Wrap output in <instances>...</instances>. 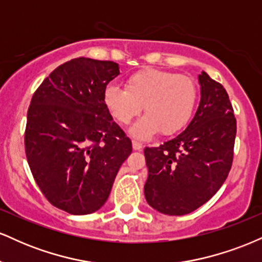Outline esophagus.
<instances>
[{"instance_id": "1", "label": "esophagus", "mask_w": 262, "mask_h": 262, "mask_svg": "<svg viewBox=\"0 0 262 262\" xmlns=\"http://www.w3.org/2000/svg\"><path fill=\"white\" fill-rule=\"evenodd\" d=\"M133 149L134 150H138V151H140L141 149H143V144L141 143H139V141H137V140H133Z\"/></svg>"}]
</instances>
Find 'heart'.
<instances>
[{
  "instance_id": "b5f03b06",
  "label": "heart",
  "mask_w": 262,
  "mask_h": 262,
  "mask_svg": "<svg viewBox=\"0 0 262 262\" xmlns=\"http://www.w3.org/2000/svg\"><path fill=\"white\" fill-rule=\"evenodd\" d=\"M198 100L196 82L186 75L144 69L125 80V89L110 85L103 91L104 107L119 124L127 125L146 114L129 129L137 139L156 133L172 135L182 130L193 116Z\"/></svg>"
}]
</instances>
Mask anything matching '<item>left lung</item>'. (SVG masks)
I'll return each instance as SVG.
<instances>
[{"mask_svg": "<svg viewBox=\"0 0 262 262\" xmlns=\"http://www.w3.org/2000/svg\"><path fill=\"white\" fill-rule=\"evenodd\" d=\"M201 101L183 132L158 148H145L148 180L144 194L150 207L167 215L200 208L222 187L233 162L236 121L229 96L202 71Z\"/></svg>", "mask_w": 262, "mask_h": 262, "instance_id": "obj_1", "label": "left lung"}]
</instances>
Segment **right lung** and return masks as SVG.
<instances>
[{
	"label": "right lung",
	"instance_id": "right-lung-1",
	"mask_svg": "<svg viewBox=\"0 0 262 262\" xmlns=\"http://www.w3.org/2000/svg\"><path fill=\"white\" fill-rule=\"evenodd\" d=\"M119 65L76 58L58 66L33 95L26 155L35 182L53 206L74 215L106 203L132 141L104 107L103 91Z\"/></svg>",
	"mask_w": 262,
	"mask_h": 262
}]
</instances>
